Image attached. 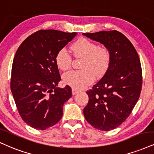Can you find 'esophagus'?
Wrapping results in <instances>:
<instances>
[{
  "label": "esophagus",
  "mask_w": 154,
  "mask_h": 154,
  "mask_svg": "<svg viewBox=\"0 0 154 154\" xmlns=\"http://www.w3.org/2000/svg\"><path fill=\"white\" fill-rule=\"evenodd\" d=\"M72 95H76V94L78 93V92H79V90H76V89L72 88Z\"/></svg>",
  "instance_id": "obj_1"
}]
</instances>
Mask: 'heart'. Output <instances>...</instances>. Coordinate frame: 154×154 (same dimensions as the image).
Segmentation results:
<instances>
[{"label": "heart", "mask_w": 154, "mask_h": 154, "mask_svg": "<svg viewBox=\"0 0 154 154\" xmlns=\"http://www.w3.org/2000/svg\"><path fill=\"white\" fill-rule=\"evenodd\" d=\"M72 50L77 57L83 58L79 71H69L63 75V82L72 88L80 90L90 85L95 76L103 75L110 62L108 49L98 47L97 44L85 38H81L72 46ZM56 62L59 69L66 70L71 66L72 57L67 50L63 48L57 53Z\"/></svg>", "instance_id": "b5f03b06"}]
</instances>
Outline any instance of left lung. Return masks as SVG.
Here are the masks:
<instances>
[{"label": "left lung", "instance_id": "left-lung-1", "mask_svg": "<svg viewBox=\"0 0 154 154\" xmlns=\"http://www.w3.org/2000/svg\"><path fill=\"white\" fill-rule=\"evenodd\" d=\"M103 44L110 53L106 72L87 92L89 101L83 110L92 126L108 131L121 125L132 112L142 88V69L138 54L131 42L118 31L83 33Z\"/></svg>", "mask_w": 154, "mask_h": 154}]
</instances>
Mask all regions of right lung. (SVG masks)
<instances>
[{"label":"right lung","mask_w":154,"mask_h":154,"mask_svg":"<svg viewBox=\"0 0 154 154\" xmlns=\"http://www.w3.org/2000/svg\"><path fill=\"white\" fill-rule=\"evenodd\" d=\"M77 33L40 30L27 37L16 51L11 70V90L24 122L37 130H45L62 117L64 103L72 89L57 88L61 80L56 62L59 50Z\"/></svg>","instance_id":"1"}]
</instances>
